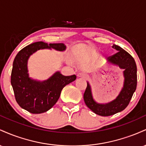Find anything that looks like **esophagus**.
Wrapping results in <instances>:
<instances>
[{"label": "esophagus", "mask_w": 146, "mask_h": 146, "mask_svg": "<svg viewBox=\"0 0 146 146\" xmlns=\"http://www.w3.org/2000/svg\"><path fill=\"white\" fill-rule=\"evenodd\" d=\"M78 78H88V74L86 73H79L78 74Z\"/></svg>", "instance_id": "1"}]
</instances>
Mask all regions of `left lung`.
Instances as JSON below:
<instances>
[{
	"instance_id": "left-lung-1",
	"label": "left lung",
	"mask_w": 146,
	"mask_h": 146,
	"mask_svg": "<svg viewBox=\"0 0 146 146\" xmlns=\"http://www.w3.org/2000/svg\"><path fill=\"white\" fill-rule=\"evenodd\" d=\"M112 48L116 49L117 52L108 57V61L125 69L123 71L124 86L120 94L114 101L107 104H99L92 98L88 83H87L86 88L84 93V100L87 106L95 114L104 117L110 116L124 110L130 103L137 84V65L134 58L130 53L117 45L113 44Z\"/></svg>"
}]
</instances>
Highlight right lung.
I'll list each match as a JSON object with an SVG mask.
<instances>
[{
	"label": "right lung",
	"mask_w": 146,
	"mask_h": 146,
	"mask_svg": "<svg viewBox=\"0 0 146 146\" xmlns=\"http://www.w3.org/2000/svg\"><path fill=\"white\" fill-rule=\"evenodd\" d=\"M53 48L64 51L63 43L46 44L37 42L21 49L13 63L11 84L16 102L23 109L33 114L44 113L51 108L59 99L62 88L76 79V75L64 76L57 72L44 82H37L28 77L27 63L29 57L40 48Z\"/></svg>",
	"instance_id": "add662e5"
}]
</instances>
